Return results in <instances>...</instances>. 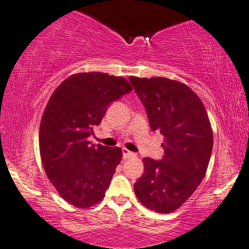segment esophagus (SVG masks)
Returning <instances> with one entry per match:
<instances>
[{
  "label": "esophagus",
  "instance_id": "1",
  "mask_svg": "<svg viewBox=\"0 0 249 249\" xmlns=\"http://www.w3.org/2000/svg\"><path fill=\"white\" fill-rule=\"evenodd\" d=\"M122 156H124V159H128V158L135 157V153L131 152V151L127 150V148H125V147H124V148H122Z\"/></svg>",
  "mask_w": 249,
  "mask_h": 249
}]
</instances>
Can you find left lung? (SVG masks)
<instances>
[{
  "label": "left lung",
  "instance_id": "left-lung-1",
  "mask_svg": "<svg viewBox=\"0 0 249 249\" xmlns=\"http://www.w3.org/2000/svg\"><path fill=\"white\" fill-rule=\"evenodd\" d=\"M152 131L163 135L161 160L144 158V174L135 183L145 207L161 214L183 205L206 175L213 150L207 112L192 89L166 77L130 76Z\"/></svg>",
  "mask_w": 249,
  "mask_h": 249
}]
</instances>
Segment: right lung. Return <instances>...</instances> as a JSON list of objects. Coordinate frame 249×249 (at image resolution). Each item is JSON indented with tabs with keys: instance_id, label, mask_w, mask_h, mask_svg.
Returning <instances> with one entry per match:
<instances>
[{
	"instance_id": "1",
	"label": "right lung",
	"mask_w": 249,
	"mask_h": 249,
	"mask_svg": "<svg viewBox=\"0 0 249 249\" xmlns=\"http://www.w3.org/2000/svg\"><path fill=\"white\" fill-rule=\"evenodd\" d=\"M132 90L124 77L79 73L67 77L51 95L41 119V160L61 198L89 208L105 196L122 150L88 141L109 104Z\"/></svg>"
}]
</instances>
